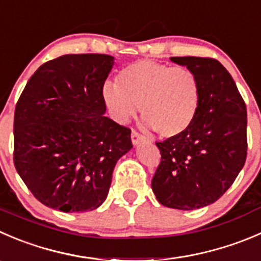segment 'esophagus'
<instances>
[{"label":"esophagus","instance_id":"34e87169","mask_svg":"<svg viewBox=\"0 0 261 261\" xmlns=\"http://www.w3.org/2000/svg\"><path fill=\"white\" fill-rule=\"evenodd\" d=\"M131 140H133L134 145H138L139 143H141V141L148 140V139H146L144 135H141L140 133H138V131L133 130V133H131Z\"/></svg>","mask_w":261,"mask_h":261}]
</instances>
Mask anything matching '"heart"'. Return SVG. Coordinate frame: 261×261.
Here are the masks:
<instances>
[{"label":"heart","mask_w":261,"mask_h":261,"mask_svg":"<svg viewBox=\"0 0 261 261\" xmlns=\"http://www.w3.org/2000/svg\"><path fill=\"white\" fill-rule=\"evenodd\" d=\"M102 97L118 122H126L140 107L146 125L162 138H173L194 123L200 106V84L187 67L140 60L123 67L116 84L106 83Z\"/></svg>","instance_id":"1"}]
</instances>
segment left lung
<instances>
[{
	"mask_svg": "<svg viewBox=\"0 0 261 261\" xmlns=\"http://www.w3.org/2000/svg\"><path fill=\"white\" fill-rule=\"evenodd\" d=\"M171 61L196 75L200 106L189 130L155 143L162 158L151 189L162 205L192 211L218 200L244 167L246 105L219 61L191 56Z\"/></svg>",
	"mask_w": 261,
	"mask_h": 261,
	"instance_id": "8db88e82",
	"label": "left lung"
}]
</instances>
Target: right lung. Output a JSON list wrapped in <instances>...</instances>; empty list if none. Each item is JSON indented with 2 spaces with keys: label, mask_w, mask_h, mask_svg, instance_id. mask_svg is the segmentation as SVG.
<instances>
[{
  "label": "right lung",
  "mask_w": 261,
  "mask_h": 261,
  "mask_svg": "<svg viewBox=\"0 0 261 261\" xmlns=\"http://www.w3.org/2000/svg\"><path fill=\"white\" fill-rule=\"evenodd\" d=\"M112 56L65 55L43 63L25 85L14 118V164L45 206L87 212L102 205L131 130L106 117L102 88Z\"/></svg>",
  "instance_id": "1"
}]
</instances>
